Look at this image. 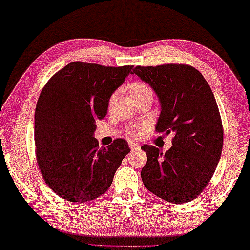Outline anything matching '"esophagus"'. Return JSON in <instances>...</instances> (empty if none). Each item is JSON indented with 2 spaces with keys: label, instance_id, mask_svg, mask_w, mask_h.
Masks as SVG:
<instances>
[{
  "label": "esophagus",
  "instance_id": "34e87169",
  "mask_svg": "<svg viewBox=\"0 0 250 250\" xmlns=\"http://www.w3.org/2000/svg\"><path fill=\"white\" fill-rule=\"evenodd\" d=\"M129 147L132 149V151H139L141 146H140L139 144L135 143V142H132V141H130V142H129Z\"/></svg>",
  "mask_w": 250,
  "mask_h": 250
}]
</instances>
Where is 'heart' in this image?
<instances>
[{
  "label": "heart",
  "mask_w": 250,
  "mask_h": 250,
  "mask_svg": "<svg viewBox=\"0 0 250 250\" xmlns=\"http://www.w3.org/2000/svg\"><path fill=\"white\" fill-rule=\"evenodd\" d=\"M129 92L131 94V96H132L135 101H138L140 97L145 96V95H153L152 88L149 87L147 84L143 83V82H134V83L131 84L129 86ZM115 101H116V94H113L109 98V103H108V106H109V108L112 107ZM129 133H130V135H132V137H138V135L140 134V130L139 129H131L129 131Z\"/></svg>",
  "instance_id": "heart-1"
}]
</instances>
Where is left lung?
<instances>
[{
  "mask_svg": "<svg viewBox=\"0 0 250 250\" xmlns=\"http://www.w3.org/2000/svg\"><path fill=\"white\" fill-rule=\"evenodd\" d=\"M138 75L161 103L157 132L174 133L172 146L163 154L143 145L147 162L141 171L145 187L171 203L192 201L214 174L223 147L219 107L202 74L187 64L135 66Z\"/></svg>",
  "mask_w": 250,
  "mask_h": 250,
  "instance_id": "left-lung-1",
  "label": "left lung"
}]
</instances>
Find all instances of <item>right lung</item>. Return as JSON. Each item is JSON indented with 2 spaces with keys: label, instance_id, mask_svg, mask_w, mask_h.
Returning <instances> with one entry per match:
<instances>
[{
  "label": "right lung",
  "instance_id": "add662e5",
  "mask_svg": "<svg viewBox=\"0 0 250 250\" xmlns=\"http://www.w3.org/2000/svg\"><path fill=\"white\" fill-rule=\"evenodd\" d=\"M132 67L71 62L40 93L35 111L36 158L46 184L67 201L83 203L105 193L130 153L124 139L99 148L94 132L95 122L105 118L110 96Z\"/></svg>",
  "mask_w": 250,
  "mask_h": 250
}]
</instances>
